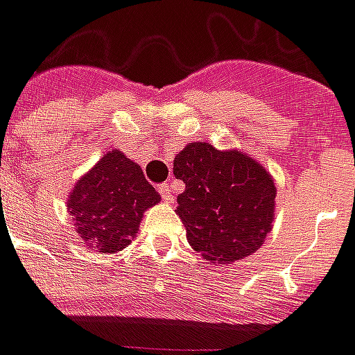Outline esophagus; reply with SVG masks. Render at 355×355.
I'll return each instance as SVG.
<instances>
[{"label": "esophagus", "instance_id": "esophagus-1", "mask_svg": "<svg viewBox=\"0 0 355 355\" xmlns=\"http://www.w3.org/2000/svg\"><path fill=\"white\" fill-rule=\"evenodd\" d=\"M159 193H162L163 201H167V203H171V201H173V190H171L169 184L159 186Z\"/></svg>", "mask_w": 355, "mask_h": 355}]
</instances>
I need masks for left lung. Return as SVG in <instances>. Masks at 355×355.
Segmentation results:
<instances>
[{"mask_svg": "<svg viewBox=\"0 0 355 355\" xmlns=\"http://www.w3.org/2000/svg\"><path fill=\"white\" fill-rule=\"evenodd\" d=\"M173 173L186 184L177 215L193 251L232 264L261 249L274 226L275 184L259 159L239 148L190 142L175 157Z\"/></svg>", "mask_w": 355, "mask_h": 355, "instance_id": "1", "label": "left lung"}]
</instances>
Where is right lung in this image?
Returning <instances> with one entry per match:
<instances>
[{
	"label": "right lung",
	"instance_id": "obj_1",
	"mask_svg": "<svg viewBox=\"0 0 355 355\" xmlns=\"http://www.w3.org/2000/svg\"><path fill=\"white\" fill-rule=\"evenodd\" d=\"M162 196L121 150H110L78 178L66 207L81 243L94 253H117L139 234L144 211Z\"/></svg>",
	"mask_w": 355,
	"mask_h": 355
}]
</instances>
